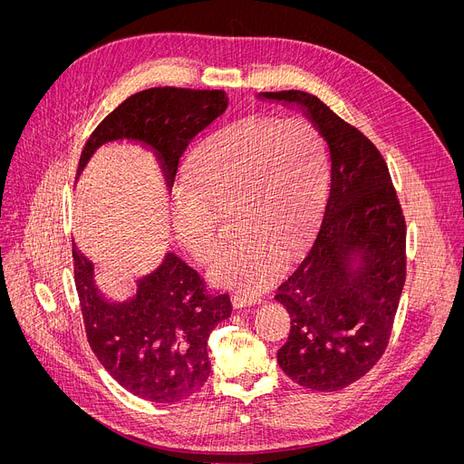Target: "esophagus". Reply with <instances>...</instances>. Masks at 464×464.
<instances>
[{"mask_svg":"<svg viewBox=\"0 0 464 464\" xmlns=\"http://www.w3.org/2000/svg\"><path fill=\"white\" fill-rule=\"evenodd\" d=\"M254 302H256V300L251 298V296H246V294H233V296H231V304H233L235 309L247 307V305H251Z\"/></svg>","mask_w":464,"mask_h":464,"instance_id":"34e87169","label":"esophagus"}]
</instances>
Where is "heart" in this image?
<instances>
[{
    "label": "heart",
    "mask_w": 464,
    "mask_h": 464,
    "mask_svg": "<svg viewBox=\"0 0 464 464\" xmlns=\"http://www.w3.org/2000/svg\"><path fill=\"white\" fill-rule=\"evenodd\" d=\"M327 150L305 121L246 118L210 137L196 155L190 185L172 198L178 240L198 261L220 244L217 210L233 207L238 238L210 263L217 286L257 294L272 286L314 227L325 201Z\"/></svg>",
    "instance_id": "obj_1"
}]
</instances>
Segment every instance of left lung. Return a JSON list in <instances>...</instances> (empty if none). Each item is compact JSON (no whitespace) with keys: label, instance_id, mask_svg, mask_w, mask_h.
<instances>
[{"label":"left lung","instance_id":"left-lung-1","mask_svg":"<svg viewBox=\"0 0 464 464\" xmlns=\"http://www.w3.org/2000/svg\"><path fill=\"white\" fill-rule=\"evenodd\" d=\"M257 98L300 109L329 148L331 187L320 229L276 294L290 314L277 362L305 389L341 391L389 344L405 283V218L385 159L353 125L302 91Z\"/></svg>","mask_w":464,"mask_h":464}]
</instances>
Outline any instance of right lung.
I'll return each mask as SVG.
<instances>
[{
  "label": "right lung",
  "mask_w": 464,
  "mask_h": 464,
  "mask_svg": "<svg viewBox=\"0 0 464 464\" xmlns=\"http://www.w3.org/2000/svg\"><path fill=\"white\" fill-rule=\"evenodd\" d=\"M226 109L224 91L159 87L137 92L94 130L77 176L102 146L125 140L153 153L172 192L181 155ZM72 256L89 344L102 366L125 391L148 401L176 403L198 392L210 372L208 334L233 311L229 294L210 296L198 272L166 251L128 296L109 298L75 242Z\"/></svg>",
  "instance_id": "right-lung-1"
}]
</instances>
